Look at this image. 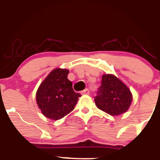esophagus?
I'll return each mask as SVG.
<instances>
[{
    "instance_id": "34e87169",
    "label": "esophagus",
    "mask_w": 160,
    "mask_h": 160,
    "mask_svg": "<svg viewBox=\"0 0 160 160\" xmlns=\"http://www.w3.org/2000/svg\"><path fill=\"white\" fill-rule=\"evenodd\" d=\"M82 95H89V93H90V92H89V90L88 89H84L83 91H82Z\"/></svg>"
}]
</instances>
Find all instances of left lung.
<instances>
[{"label":"left lung","mask_w":160,"mask_h":160,"mask_svg":"<svg viewBox=\"0 0 160 160\" xmlns=\"http://www.w3.org/2000/svg\"><path fill=\"white\" fill-rule=\"evenodd\" d=\"M97 95L95 98L97 108L111 116L127 111L132 101L130 89L113 74H103Z\"/></svg>","instance_id":"1"}]
</instances>
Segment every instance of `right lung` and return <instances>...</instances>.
<instances>
[{
	"label": "right lung",
	"instance_id": "add662e5",
	"mask_svg": "<svg viewBox=\"0 0 160 160\" xmlns=\"http://www.w3.org/2000/svg\"><path fill=\"white\" fill-rule=\"evenodd\" d=\"M68 69L52 70L40 83L36 92V102L41 113L47 118L58 120L74 110L80 97L68 79Z\"/></svg>",
	"mask_w": 160,
	"mask_h": 160
}]
</instances>
